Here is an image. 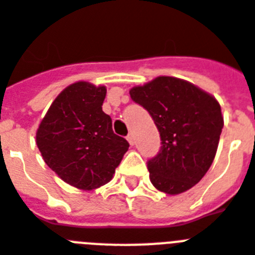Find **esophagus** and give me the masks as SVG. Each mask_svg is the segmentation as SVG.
I'll return each instance as SVG.
<instances>
[{
	"instance_id": "1",
	"label": "esophagus",
	"mask_w": 255,
	"mask_h": 255,
	"mask_svg": "<svg viewBox=\"0 0 255 255\" xmlns=\"http://www.w3.org/2000/svg\"><path fill=\"white\" fill-rule=\"evenodd\" d=\"M127 140H128V142H129V145H131V146H133V145H134V137H133V134H128V136H127Z\"/></svg>"
}]
</instances>
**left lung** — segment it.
<instances>
[{
  "instance_id": "obj_1",
  "label": "left lung",
  "mask_w": 255,
  "mask_h": 255,
  "mask_svg": "<svg viewBox=\"0 0 255 255\" xmlns=\"http://www.w3.org/2000/svg\"><path fill=\"white\" fill-rule=\"evenodd\" d=\"M131 98L153 118L160 150L147 160L154 187L179 194L194 187L213 163L223 128L219 102L189 81L159 76L134 87Z\"/></svg>"
}]
</instances>
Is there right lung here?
<instances>
[{"label":"right lung","mask_w":255,"mask_h":255,"mask_svg":"<svg viewBox=\"0 0 255 255\" xmlns=\"http://www.w3.org/2000/svg\"><path fill=\"white\" fill-rule=\"evenodd\" d=\"M105 97V87L87 81L68 85L50 105L36 133L45 163L79 189L109 183L129 147L102 111Z\"/></svg>","instance_id":"obj_1"}]
</instances>
